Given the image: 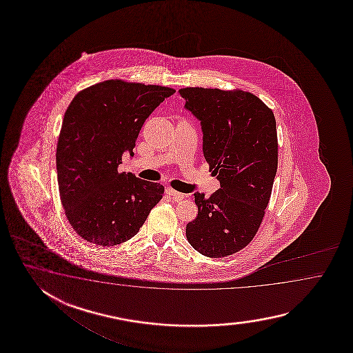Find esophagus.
<instances>
[{"mask_svg": "<svg viewBox=\"0 0 353 353\" xmlns=\"http://www.w3.org/2000/svg\"><path fill=\"white\" fill-rule=\"evenodd\" d=\"M166 194L170 195L175 202H180V201L184 198V194H181L179 192L174 190L172 188H166Z\"/></svg>", "mask_w": 353, "mask_h": 353, "instance_id": "esophagus-1", "label": "esophagus"}]
</instances>
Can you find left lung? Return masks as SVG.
I'll return each mask as SVG.
<instances>
[{
    "label": "left lung",
    "instance_id": "8db88e82",
    "mask_svg": "<svg viewBox=\"0 0 353 353\" xmlns=\"http://www.w3.org/2000/svg\"><path fill=\"white\" fill-rule=\"evenodd\" d=\"M185 108L201 121L203 154L221 188L195 193L198 216L187 225L199 254L225 257L255 237L270 201L278 169V132L272 110L248 90L187 87Z\"/></svg>",
    "mask_w": 353,
    "mask_h": 353
}]
</instances>
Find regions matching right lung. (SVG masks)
<instances>
[{
  "label": "right lung",
  "instance_id": "add662e5",
  "mask_svg": "<svg viewBox=\"0 0 353 353\" xmlns=\"http://www.w3.org/2000/svg\"><path fill=\"white\" fill-rule=\"evenodd\" d=\"M170 87L108 79L78 92L68 105L57 145L60 201L83 240L116 246L132 239L160 202L159 183L120 173L122 154L134 155L143 122Z\"/></svg>",
  "mask_w": 353,
  "mask_h": 353
}]
</instances>
